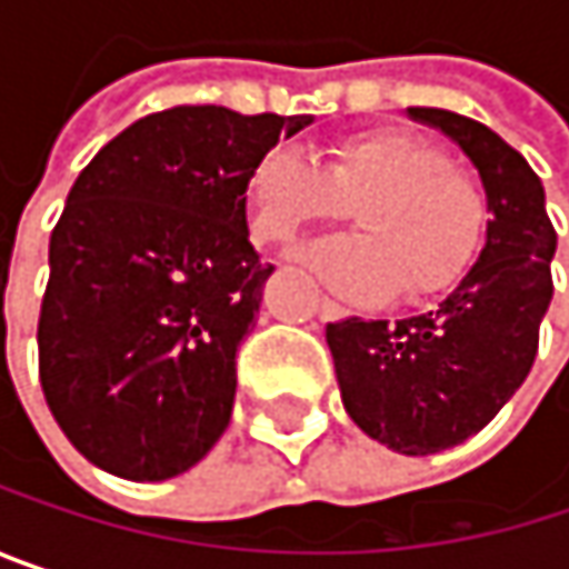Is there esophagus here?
Returning <instances> with one entry per match:
<instances>
[{
    "label": "esophagus",
    "mask_w": 569,
    "mask_h": 569,
    "mask_svg": "<svg viewBox=\"0 0 569 569\" xmlns=\"http://www.w3.org/2000/svg\"><path fill=\"white\" fill-rule=\"evenodd\" d=\"M316 312H319V319H329V322H336V319H346L349 316V309H342L339 302H332V299H316Z\"/></svg>",
    "instance_id": "34e87169"
}]
</instances>
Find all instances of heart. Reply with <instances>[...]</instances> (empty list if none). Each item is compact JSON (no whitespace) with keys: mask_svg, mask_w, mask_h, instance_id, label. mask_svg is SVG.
Returning a JSON list of instances; mask_svg holds the SVG:
<instances>
[{"mask_svg":"<svg viewBox=\"0 0 569 569\" xmlns=\"http://www.w3.org/2000/svg\"><path fill=\"white\" fill-rule=\"evenodd\" d=\"M352 213L359 237L306 247L299 260L352 299H431L458 283L488 227L481 183L411 131H366L329 148L322 171L273 148L250 173V223L263 243L289 247L309 227Z\"/></svg>","mask_w":569,"mask_h":569,"instance_id":"b5f03b06","label":"heart"}]
</instances>
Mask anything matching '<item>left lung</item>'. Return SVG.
Segmentation results:
<instances>
[{"label": "left lung", "mask_w": 569, "mask_h": 569, "mask_svg": "<svg viewBox=\"0 0 569 569\" xmlns=\"http://www.w3.org/2000/svg\"><path fill=\"white\" fill-rule=\"evenodd\" d=\"M478 168L488 230L475 267L431 312L326 326L349 418L398 455H435L478 435L523 386L553 280L557 233L543 183L481 121L445 108H408Z\"/></svg>", "instance_id": "left-lung-1"}]
</instances>
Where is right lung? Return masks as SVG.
I'll return each mask as SVG.
<instances>
[{"label": "right lung", "mask_w": 569, "mask_h": 569, "mask_svg": "<svg viewBox=\"0 0 569 569\" xmlns=\"http://www.w3.org/2000/svg\"><path fill=\"white\" fill-rule=\"evenodd\" d=\"M306 124L312 114L180 104L78 173L49 243L39 379L94 468L168 481L230 425L237 346L273 273L250 243V173Z\"/></svg>", "instance_id": "add662e5"}]
</instances>
